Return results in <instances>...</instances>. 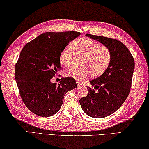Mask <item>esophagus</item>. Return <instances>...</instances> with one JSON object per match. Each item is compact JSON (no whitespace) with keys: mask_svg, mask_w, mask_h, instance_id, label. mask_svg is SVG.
Masks as SVG:
<instances>
[{"mask_svg":"<svg viewBox=\"0 0 149 149\" xmlns=\"http://www.w3.org/2000/svg\"><path fill=\"white\" fill-rule=\"evenodd\" d=\"M77 84L78 87H81V86H83V84H82L80 83V82H79V81H77Z\"/></svg>","mask_w":149,"mask_h":149,"instance_id":"obj_1","label":"esophagus"}]
</instances>
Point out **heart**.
<instances>
[{"label": "heart", "mask_w": 149, "mask_h": 149, "mask_svg": "<svg viewBox=\"0 0 149 149\" xmlns=\"http://www.w3.org/2000/svg\"><path fill=\"white\" fill-rule=\"evenodd\" d=\"M83 56L81 68L70 67L66 71L67 77L82 81L90 75L96 77L104 74L110 64L112 53L107 46L88 38L77 39L73 42L71 47H66L59 54V62L62 66L68 68L75 58Z\"/></svg>", "instance_id": "b5f03b06"}]
</instances>
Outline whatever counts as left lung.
Here are the masks:
<instances>
[{
    "instance_id": "8db88e82",
    "label": "left lung",
    "mask_w": 149,
    "mask_h": 149,
    "mask_svg": "<svg viewBox=\"0 0 149 149\" xmlns=\"http://www.w3.org/2000/svg\"><path fill=\"white\" fill-rule=\"evenodd\" d=\"M110 49L112 58L103 74L90 81L88 94L79 102L87 115L100 118L111 115L125 102L131 90L134 59L127 47L120 41L86 34ZM97 89V92H95Z\"/></svg>"
}]
</instances>
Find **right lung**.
<instances>
[{
	"instance_id": "1",
	"label": "right lung",
	"mask_w": 149,
	"mask_h": 149,
	"mask_svg": "<svg viewBox=\"0 0 149 149\" xmlns=\"http://www.w3.org/2000/svg\"><path fill=\"white\" fill-rule=\"evenodd\" d=\"M79 32H47L40 34L24 47L15 65V77L19 93L31 112L43 117L58 111L65 94L77 87L72 77H63L58 85L50 79L62 67L59 57L69 42Z\"/></svg>"
}]
</instances>
